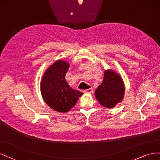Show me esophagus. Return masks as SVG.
<instances>
[{"label": "esophagus", "instance_id": "esophagus-1", "mask_svg": "<svg viewBox=\"0 0 160 160\" xmlns=\"http://www.w3.org/2000/svg\"><path fill=\"white\" fill-rule=\"evenodd\" d=\"M84 93H88V94L92 93V92H93V88H88V89L84 90Z\"/></svg>", "mask_w": 160, "mask_h": 160}]
</instances>
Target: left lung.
I'll use <instances>...</instances> for the list:
<instances>
[{"label":"left lung","instance_id":"obj_1","mask_svg":"<svg viewBox=\"0 0 160 160\" xmlns=\"http://www.w3.org/2000/svg\"><path fill=\"white\" fill-rule=\"evenodd\" d=\"M125 84L121 75L112 69L105 70L102 84L95 91V97L99 103L112 108L121 102L125 95Z\"/></svg>","mask_w":160,"mask_h":160}]
</instances>
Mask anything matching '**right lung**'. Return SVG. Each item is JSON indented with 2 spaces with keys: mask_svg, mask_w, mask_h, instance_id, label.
<instances>
[{
  "mask_svg": "<svg viewBox=\"0 0 160 160\" xmlns=\"http://www.w3.org/2000/svg\"><path fill=\"white\" fill-rule=\"evenodd\" d=\"M69 68L68 62L58 60L47 68L41 80V94L45 102L59 112H68L83 94L68 84L65 76Z\"/></svg>",
  "mask_w": 160,
  "mask_h": 160,
  "instance_id": "1",
  "label": "right lung"
}]
</instances>
